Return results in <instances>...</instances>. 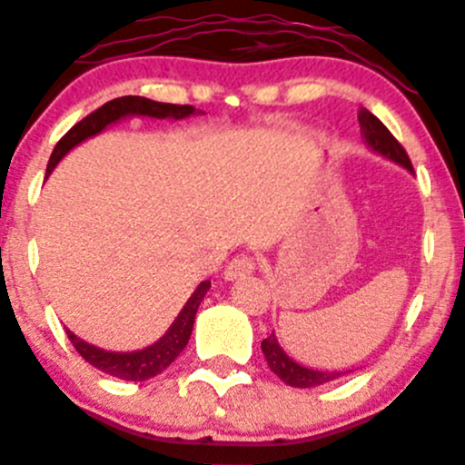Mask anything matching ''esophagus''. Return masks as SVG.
<instances>
[{
	"mask_svg": "<svg viewBox=\"0 0 465 465\" xmlns=\"http://www.w3.org/2000/svg\"><path fill=\"white\" fill-rule=\"evenodd\" d=\"M256 270V261L253 256H247V253H241L233 261H229V265L224 267V281H238V278H245L249 273Z\"/></svg>",
	"mask_w": 465,
	"mask_h": 465,
	"instance_id": "obj_1",
	"label": "esophagus"
}]
</instances>
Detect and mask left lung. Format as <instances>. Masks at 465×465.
<instances>
[{
    "label": "left lung",
    "mask_w": 465,
    "mask_h": 465,
    "mask_svg": "<svg viewBox=\"0 0 465 465\" xmlns=\"http://www.w3.org/2000/svg\"><path fill=\"white\" fill-rule=\"evenodd\" d=\"M359 124H361V135H363L365 144H368L370 149L376 151V153L385 155V158L401 164V167H405L408 171H414L408 153H405V149L399 144V140L390 134L388 126H385L379 117L370 114L368 109H361ZM261 350L262 354H265L267 365H270L272 372L276 374L282 383L292 385V388H316V385L330 383V381L339 379V376L345 374V372H321V370L302 368V365H298L296 361H292L290 356L285 354V350L278 345V339L273 331L265 341H262Z\"/></svg>",
    "instance_id": "8db88e82"
}]
</instances>
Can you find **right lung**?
Here are the masks:
<instances>
[{"label": "right lung", "mask_w": 465, "mask_h": 465, "mask_svg": "<svg viewBox=\"0 0 465 465\" xmlns=\"http://www.w3.org/2000/svg\"><path fill=\"white\" fill-rule=\"evenodd\" d=\"M193 114L195 109L192 104H164V102H153L149 100V97H140V95L115 97V100L102 104L100 109L93 111V114L84 117V120L77 122L73 129L66 131L64 138H62L60 143L55 144V149H53L46 173H51V171L57 167V163L64 158L73 146L84 143L86 138H93V135L104 131L109 124L122 120V117L146 115V117H158V120H164V117H171V120H183V117H189ZM209 287H212V282L209 281L200 282V285L195 287L192 298L184 302L178 319L171 322L167 334L144 350L106 351L102 348H95V345L86 343V341L77 339L71 330H66L68 341H71L73 348L77 350V354H80L86 363H91L93 368L100 370V372H106L122 381L153 379V376L164 372V370L178 359L180 351L187 348L189 336H192V330H193L195 312H198L200 302H203V298L207 294Z\"/></svg>", "instance_id": "add662e5"}]
</instances>
